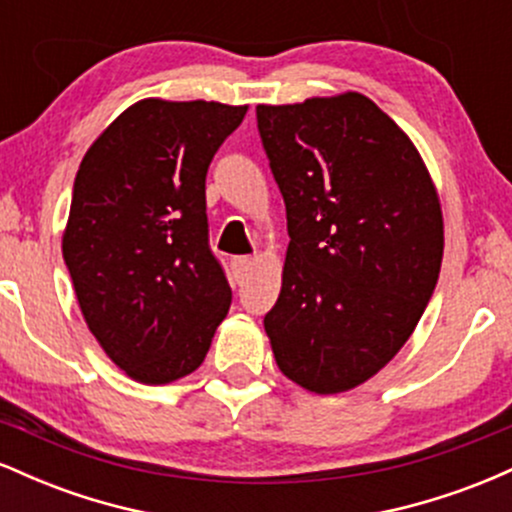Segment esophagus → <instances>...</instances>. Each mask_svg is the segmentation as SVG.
Returning a JSON list of instances; mask_svg holds the SVG:
<instances>
[{
    "label": "esophagus",
    "instance_id": "esophagus-1",
    "mask_svg": "<svg viewBox=\"0 0 512 512\" xmlns=\"http://www.w3.org/2000/svg\"><path fill=\"white\" fill-rule=\"evenodd\" d=\"M231 267H233V274H236V279L240 281V279H243V276L245 274H248L250 272V267H252V260H250V257H233V260H231Z\"/></svg>",
    "mask_w": 512,
    "mask_h": 512
}]
</instances>
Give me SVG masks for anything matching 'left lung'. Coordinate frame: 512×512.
<instances>
[{
  "instance_id": "1",
  "label": "left lung",
  "mask_w": 512,
  "mask_h": 512,
  "mask_svg": "<svg viewBox=\"0 0 512 512\" xmlns=\"http://www.w3.org/2000/svg\"><path fill=\"white\" fill-rule=\"evenodd\" d=\"M286 204L284 281L264 330L286 378L317 395L366 383L424 315L443 260L436 187L370 98L257 105Z\"/></svg>"
}]
</instances>
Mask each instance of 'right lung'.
<instances>
[{
	"instance_id": "add662e5",
	"label": "right lung",
	"mask_w": 512,
	"mask_h": 512,
	"mask_svg": "<svg viewBox=\"0 0 512 512\" xmlns=\"http://www.w3.org/2000/svg\"><path fill=\"white\" fill-rule=\"evenodd\" d=\"M245 105L134 103L74 180L62 255L88 330L129 378L173 383L202 366L231 308L209 245L207 170Z\"/></svg>"
}]
</instances>
